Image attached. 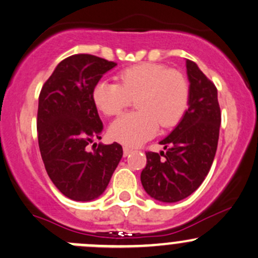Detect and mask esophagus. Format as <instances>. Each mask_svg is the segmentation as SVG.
Instances as JSON below:
<instances>
[{
	"label": "esophagus",
	"mask_w": 258,
	"mask_h": 258,
	"mask_svg": "<svg viewBox=\"0 0 258 258\" xmlns=\"http://www.w3.org/2000/svg\"><path fill=\"white\" fill-rule=\"evenodd\" d=\"M132 152H134V149L130 148V147H123V155H124V157H127L128 154H131Z\"/></svg>",
	"instance_id": "1"
}]
</instances>
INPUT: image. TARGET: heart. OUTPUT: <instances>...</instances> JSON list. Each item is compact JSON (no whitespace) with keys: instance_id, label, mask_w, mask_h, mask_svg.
I'll list each match as a JSON object with an SVG mask.
<instances>
[{"instance_id":"obj_1","label":"heart","mask_w":258,"mask_h":258,"mask_svg":"<svg viewBox=\"0 0 258 258\" xmlns=\"http://www.w3.org/2000/svg\"><path fill=\"white\" fill-rule=\"evenodd\" d=\"M118 83L101 81L93 89V100L103 114H120L137 99L140 111L123 114L111 123L109 134L117 142L138 146L152 138L159 123L176 126L189 103V84L179 71L153 62L135 64L121 71Z\"/></svg>"}]
</instances>
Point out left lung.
Masks as SVG:
<instances>
[{
	"label": "left lung",
	"instance_id": "obj_1",
	"mask_svg": "<svg viewBox=\"0 0 258 258\" xmlns=\"http://www.w3.org/2000/svg\"><path fill=\"white\" fill-rule=\"evenodd\" d=\"M186 69L188 109L174 131L160 141L166 152L146 153L147 165L141 174L143 188L160 202H177L200 187L216 157L219 140L222 114L217 88L194 61L186 60Z\"/></svg>",
	"mask_w": 258,
	"mask_h": 258
}]
</instances>
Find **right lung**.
<instances>
[{"mask_svg":"<svg viewBox=\"0 0 258 258\" xmlns=\"http://www.w3.org/2000/svg\"><path fill=\"white\" fill-rule=\"evenodd\" d=\"M117 63L88 53L62 60L39 95L38 141L47 175L61 194L73 201L95 200L105 191L122 158L118 143L87 146L100 140L103 122L93 89Z\"/></svg>","mask_w":258,"mask_h":258,"instance_id":"add662e5","label":"right lung"}]
</instances>
